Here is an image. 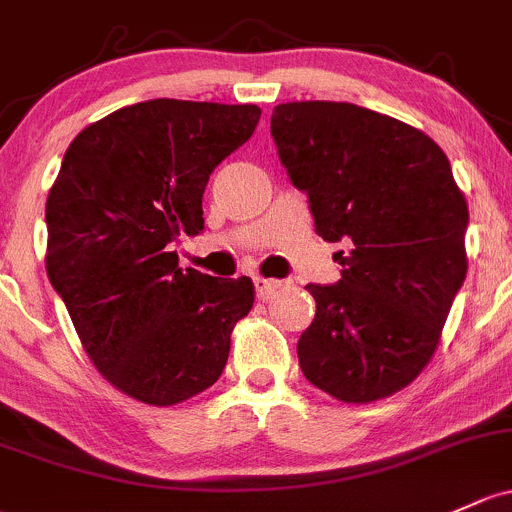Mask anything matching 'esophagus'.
Instances as JSON below:
<instances>
[{
  "label": "esophagus",
  "mask_w": 512,
  "mask_h": 512,
  "mask_svg": "<svg viewBox=\"0 0 512 512\" xmlns=\"http://www.w3.org/2000/svg\"><path fill=\"white\" fill-rule=\"evenodd\" d=\"M254 285H256V295H258V298H261V300H268V298H271V295L276 293V290L280 288L278 280L261 278V276L254 278Z\"/></svg>",
  "instance_id": "1"
}]
</instances>
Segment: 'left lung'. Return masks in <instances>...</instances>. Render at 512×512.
Masks as SVG:
<instances>
[{"label":"left lung","mask_w":512,"mask_h":512,"mask_svg":"<svg viewBox=\"0 0 512 512\" xmlns=\"http://www.w3.org/2000/svg\"><path fill=\"white\" fill-rule=\"evenodd\" d=\"M280 163L324 241L337 285H305L317 315L298 342L312 386L364 405L410 386L466 278L469 207L427 134L349 102H288L271 117Z\"/></svg>","instance_id":"obj_1"}]
</instances>
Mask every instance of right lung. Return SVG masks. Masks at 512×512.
<instances>
[{
    "instance_id": "obj_1",
    "label": "right lung",
    "mask_w": 512,
    "mask_h": 512,
    "mask_svg": "<svg viewBox=\"0 0 512 512\" xmlns=\"http://www.w3.org/2000/svg\"><path fill=\"white\" fill-rule=\"evenodd\" d=\"M256 104L148 100L85 126L46 200V271L97 371L168 408L222 376L251 278L178 268L170 244L200 234L212 170L251 139Z\"/></svg>"
}]
</instances>
